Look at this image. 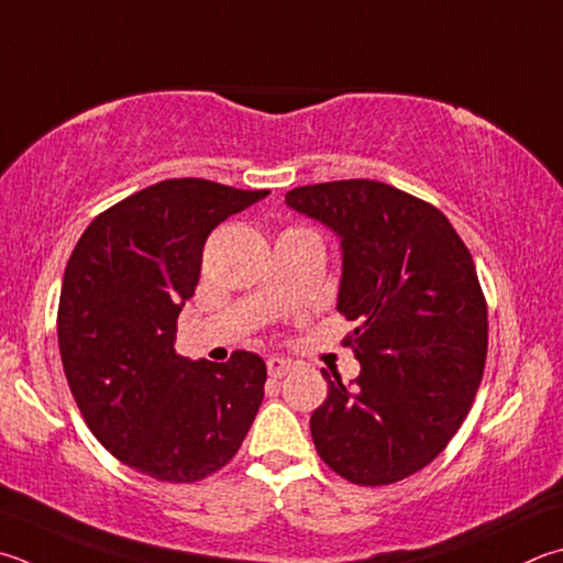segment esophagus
Here are the masks:
<instances>
[{"mask_svg": "<svg viewBox=\"0 0 563 563\" xmlns=\"http://www.w3.org/2000/svg\"><path fill=\"white\" fill-rule=\"evenodd\" d=\"M265 364H268V374L273 379H283V376L292 369V362L283 360V356H268V362Z\"/></svg>", "mask_w": 563, "mask_h": 563, "instance_id": "34e87169", "label": "esophagus"}]
</instances>
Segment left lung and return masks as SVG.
I'll return each instance as SVG.
<instances>
[{"label": "left lung", "instance_id": "left-lung-1", "mask_svg": "<svg viewBox=\"0 0 563 563\" xmlns=\"http://www.w3.org/2000/svg\"><path fill=\"white\" fill-rule=\"evenodd\" d=\"M340 236L336 310L356 322L344 344L362 372L327 398L310 431L317 453L354 485H391L441 455L483 382L487 305L473 255L428 201L372 179L285 194Z\"/></svg>", "mask_w": 563, "mask_h": 563}]
</instances>
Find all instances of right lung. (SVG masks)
<instances>
[{
  "label": "right lung",
  "mask_w": 563,
  "mask_h": 563,
  "mask_svg": "<svg viewBox=\"0 0 563 563\" xmlns=\"http://www.w3.org/2000/svg\"><path fill=\"white\" fill-rule=\"evenodd\" d=\"M268 194L165 179L96 217L70 253L58 302L60 362L90 431L137 473L197 483L239 453L258 413V354L189 362L175 340L209 233Z\"/></svg>",
  "instance_id": "obj_1"
}]
</instances>
